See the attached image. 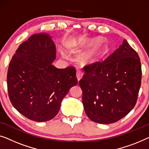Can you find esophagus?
<instances>
[{
	"label": "esophagus",
	"mask_w": 149,
	"mask_h": 149,
	"mask_svg": "<svg viewBox=\"0 0 149 149\" xmlns=\"http://www.w3.org/2000/svg\"><path fill=\"white\" fill-rule=\"evenodd\" d=\"M82 76H83V73L80 70H77V72H76V77L77 78V80H79L81 78H82Z\"/></svg>",
	"instance_id": "34e87169"
}]
</instances>
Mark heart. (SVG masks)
<instances>
[{"label":"heart","mask_w":149,"mask_h":149,"mask_svg":"<svg viewBox=\"0 0 149 149\" xmlns=\"http://www.w3.org/2000/svg\"><path fill=\"white\" fill-rule=\"evenodd\" d=\"M100 47L98 45H94L90 47L82 55V60L84 61H92L95 58L96 53L99 49Z\"/></svg>","instance_id":"1"}]
</instances>
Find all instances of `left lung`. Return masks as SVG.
Here are the masks:
<instances>
[{
  "label": "left lung",
  "instance_id": "obj_1",
  "mask_svg": "<svg viewBox=\"0 0 149 149\" xmlns=\"http://www.w3.org/2000/svg\"><path fill=\"white\" fill-rule=\"evenodd\" d=\"M84 70L79 84L84 111L92 121L116 122L134 107L141 85V63L125 40L105 60L86 65Z\"/></svg>",
  "mask_w": 149,
  "mask_h": 149
}]
</instances>
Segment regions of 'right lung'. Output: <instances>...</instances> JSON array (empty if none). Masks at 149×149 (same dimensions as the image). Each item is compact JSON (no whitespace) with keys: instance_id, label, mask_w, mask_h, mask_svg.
<instances>
[{"instance_id":"add662e5","label":"right lung","mask_w":149,"mask_h":149,"mask_svg":"<svg viewBox=\"0 0 149 149\" xmlns=\"http://www.w3.org/2000/svg\"><path fill=\"white\" fill-rule=\"evenodd\" d=\"M56 47L46 33L34 34L21 44L8 68V95L13 106L31 120L42 122L58 113L63 98L77 84L73 66L52 65Z\"/></svg>"}]
</instances>
